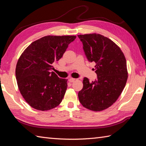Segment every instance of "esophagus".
<instances>
[{
  "label": "esophagus",
  "mask_w": 146,
  "mask_h": 146,
  "mask_svg": "<svg viewBox=\"0 0 146 146\" xmlns=\"http://www.w3.org/2000/svg\"><path fill=\"white\" fill-rule=\"evenodd\" d=\"M75 81V78H69V82H70V83H73V82H74Z\"/></svg>",
  "instance_id": "esophagus-1"
}]
</instances>
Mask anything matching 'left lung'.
<instances>
[{
    "label": "left lung",
    "mask_w": 146,
    "mask_h": 146,
    "mask_svg": "<svg viewBox=\"0 0 146 146\" xmlns=\"http://www.w3.org/2000/svg\"><path fill=\"white\" fill-rule=\"evenodd\" d=\"M78 36L87 60L95 63L97 75L94 82L83 78L80 102L89 110H105L115 102L125 86L128 73L124 54L115 43L99 34Z\"/></svg>",
    "instance_id": "1"
}]
</instances>
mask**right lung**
I'll use <instances>...</instances> for the list:
<instances>
[{
  "label": "right lung",
  "mask_w": 146,
  "mask_h": 146,
  "mask_svg": "<svg viewBox=\"0 0 146 146\" xmlns=\"http://www.w3.org/2000/svg\"><path fill=\"white\" fill-rule=\"evenodd\" d=\"M75 36H47L32 42L21 54L15 76L21 95L31 107L49 110L60 104L67 88L66 79L59 78L52 63L63 56Z\"/></svg>",
  "instance_id": "add662e5"
}]
</instances>
